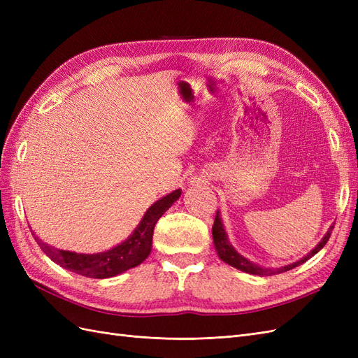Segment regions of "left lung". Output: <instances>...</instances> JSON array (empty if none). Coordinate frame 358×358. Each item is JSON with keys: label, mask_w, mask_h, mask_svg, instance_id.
Instances as JSON below:
<instances>
[{"label": "left lung", "mask_w": 358, "mask_h": 358, "mask_svg": "<svg viewBox=\"0 0 358 358\" xmlns=\"http://www.w3.org/2000/svg\"><path fill=\"white\" fill-rule=\"evenodd\" d=\"M333 227L334 225L330 227V229L327 230V233L324 234L321 242L315 248H313L308 255L300 258L299 262H294V263L282 266V267H276V268H273V267H263V266H259V264H255L254 262H251V259L245 258L243 255H241L239 252L236 251L234 246L229 241V236H227V233H225L220 210L216 212V216H215V222H213V227H212V236H213V245H215V249H216V254H218V257L222 259L224 263L230 264L231 267H236L237 270H242V272L249 273V275L272 276V275H279V273L288 272V270L294 268V267H297V266H300L303 263H306L309 258H312L317 252H320L321 249L326 246L327 241L330 239V234L333 231Z\"/></svg>", "instance_id": "1"}]
</instances>
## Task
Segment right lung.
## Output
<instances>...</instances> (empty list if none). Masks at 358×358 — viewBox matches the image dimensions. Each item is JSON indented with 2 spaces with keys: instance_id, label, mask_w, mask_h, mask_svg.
<instances>
[{
  "instance_id": "1",
  "label": "right lung",
  "mask_w": 358,
  "mask_h": 358,
  "mask_svg": "<svg viewBox=\"0 0 358 358\" xmlns=\"http://www.w3.org/2000/svg\"><path fill=\"white\" fill-rule=\"evenodd\" d=\"M180 189H175L173 192L167 194V196L157 200L146 210L142 221L138 222L131 236H128V239H125L122 243L107 249L104 252L78 254L50 246L40 241L38 237H36V241L38 246L43 249V252H45L53 263L70 270V272L94 279L113 278L127 272L129 268L142 264L149 257L150 249H152V236L155 224L170 206L180 197Z\"/></svg>"
}]
</instances>
